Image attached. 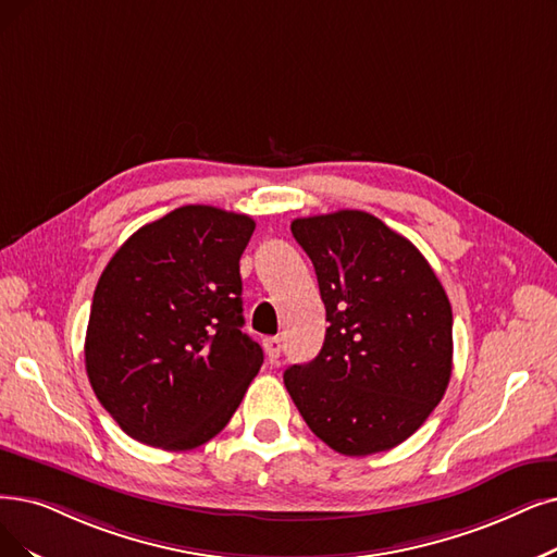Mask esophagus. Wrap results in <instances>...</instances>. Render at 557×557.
I'll use <instances>...</instances> for the list:
<instances>
[{"label": "esophagus", "mask_w": 557, "mask_h": 557, "mask_svg": "<svg viewBox=\"0 0 557 557\" xmlns=\"http://www.w3.org/2000/svg\"><path fill=\"white\" fill-rule=\"evenodd\" d=\"M262 347H264V351H267V359L276 361L278 356H281V351H283V341H281V338H264V341H262Z\"/></svg>", "instance_id": "esophagus-1"}]
</instances>
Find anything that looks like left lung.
Masks as SVG:
<instances>
[{"label": "left lung", "instance_id": "8db88e82", "mask_svg": "<svg viewBox=\"0 0 557 557\" xmlns=\"http://www.w3.org/2000/svg\"><path fill=\"white\" fill-rule=\"evenodd\" d=\"M326 308L320 354L283 382L306 425L349 457L407 441L448 388L453 308L430 262L361 210L295 219Z\"/></svg>", "mask_w": 557, "mask_h": 557}]
</instances>
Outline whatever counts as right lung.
<instances>
[{
	"label": "right lung",
	"mask_w": 557,
	"mask_h": 557,
	"mask_svg": "<svg viewBox=\"0 0 557 557\" xmlns=\"http://www.w3.org/2000/svg\"><path fill=\"white\" fill-rule=\"evenodd\" d=\"M247 214L183 206L141 226L104 267L84 359L100 405L146 446L191 450L228 425L262 349L242 333Z\"/></svg>",
	"instance_id": "obj_1"
}]
</instances>
